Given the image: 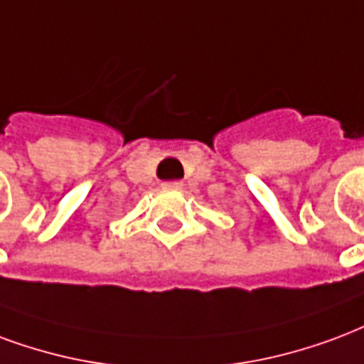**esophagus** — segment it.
Here are the masks:
<instances>
[{"mask_svg":"<svg viewBox=\"0 0 364 364\" xmlns=\"http://www.w3.org/2000/svg\"><path fill=\"white\" fill-rule=\"evenodd\" d=\"M183 183L181 181H166L164 183V189H181Z\"/></svg>","mask_w":364,"mask_h":364,"instance_id":"esophagus-1","label":"esophagus"}]
</instances>
